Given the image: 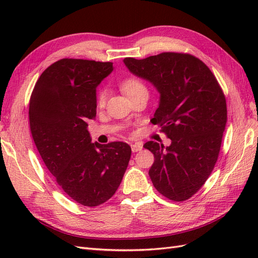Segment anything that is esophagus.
<instances>
[{"instance_id": "esophagus-1", "label": "esophagus", "mask_w": 258, "mask_h": 258, "mask_svg": "<svg viewBox=\"0 0 258 258\" xmlns=\"http://www.w3.org/2000/svg\"><path fill=\"white\" fill-rule=\"evenodd\" d=\"M143 148V144L142 143H135V144H131V150L134 153H137V152H140L142 151Z\"/></svg>"}]
</instances>
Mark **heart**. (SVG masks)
<instances>
[{"label":"heart","instance_id":"heart-1","mask_svg":"<svg viewBox=\"0 0 258 258\" xmlns=\"http://www.w3.org/2000/svg\"><path fill=\"white\" fill-rule=\"evenodd\" d=\"M120 89L126 93V95L131 99L134 98L135 96L139 95L140 92L142 91H147L144 83L138 79L136 76H129L123 79L120 84ZM106 98H107V90L104 88H100L98 89L97 93H96V103L98 106L102 107L105 105L106 102Z\"/></svg>","mask_w":258,"mask_h":258}]
</instances>
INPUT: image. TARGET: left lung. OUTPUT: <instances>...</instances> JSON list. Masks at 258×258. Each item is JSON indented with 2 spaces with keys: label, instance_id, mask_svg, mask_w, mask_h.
<instances>
[{
  "label": "left lung",
  "instance_id": "1",
  "mask_svg": "<svg viewBox=\"0 0 258 258\" xmlns=\"http://www.w3.org/2000/svg\"><path fill=\"white\" fill-rule=\"evenodd\" d=\"M123 62L160 92L151 121L171 145L154 141L143 145L155 157L148 171L154 187L172 201L189 199L206 183L221 151L227 121L223 89L208 66L190 53L161 52Z\"/></svg>",
  "mask_w": 258,
  "mask_h": 258
}]
</instances>
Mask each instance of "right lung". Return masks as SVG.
<instances>
[{"mask_svg": "<svg viewBox=\"0 0 258 258\" xmlns=\"http://www.w3.org/2000/svg\"><path fill=\"white\" fill-rule=\"evenodd\" d=\"M112 62L64 58L38 77L29 103L30 130L54 181L77 204L97 207L118 188L131 157L123 142L91 143L96 88Z\"/></svg>", "mask_w": 258, "mask_h": 258, "instance_id": "add662e5", "label": "right lung"}]
</instances>
